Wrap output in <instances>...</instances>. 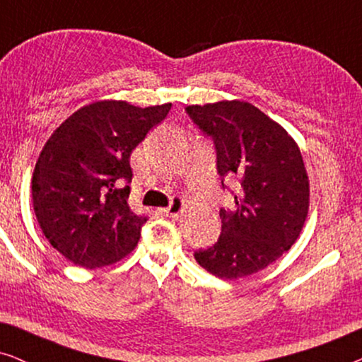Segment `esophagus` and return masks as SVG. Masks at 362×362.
<instances>
[{
	"mask_svg": "<svg viewBox=\"0 0 362 362\" xmlns=\"http://www.w3.org/2000/svg\"><path fill=\"white\" fill-rule=\"evenodd\" d=\"M185 206H186V201L182 199V197H175V199L171 201V204L165 207V209H161V212L168 217H173V219H176V217L182 212V209H185Z\"/></svg>",
	"mask_w": 362,
	"mask_h": 362,
	"instance_id": "1",
	"label": "esophagus"
}]
</instances>
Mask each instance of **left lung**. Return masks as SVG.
<instances>
[{
  "label": "left lung",
  "instance_id": "obj_1",
  "mask_svg": "<svg viewBox=\"0 0 362 362\" xmlns=\"http://www.w3.org/2000/svg\"><path fill=\"white\" fill-rule=\"evenodd\" d=\"M186 110L214 140L219 175L239 180L237 209H221L219 240L194 259L219 279L257 274L290 250L308 216L310 181L300 148L280 123L245 100Z\"/></svg>",
  "mask_w": 362,
  "mask_h": 362
}]
</instances>
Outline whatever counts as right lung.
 I'll use <instances>...</instances> for the list:
<instances>
[{
    "label": "right lung",
    "instance_id": "obj_1",
    "mask_svg": "<svg viewBox=\"0 0 362 362\" xmlns=\"http://www.w3.org/2000/svg\"><path fill=\"white\" fill-rule=\"evenodd\" d=\"M170 110L98 100L49 136L33 173V207L49 244L74 265L117 264L136 247L148 217L128 206L130 155Z\"/></svg>",
    "mask_w": 362,
    "mask_h": 362
}]
</instances>
